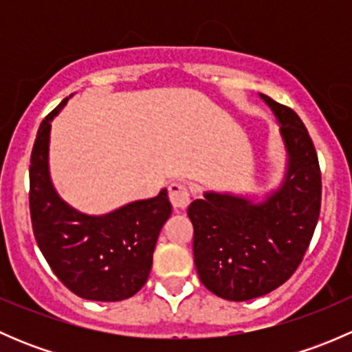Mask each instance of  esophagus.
<instances>
[{"mask_svg": "<svg viewBox=\"0 0 352 352\" xmlns=\"http://www.w3.org/2000/svg\"><path fill=\"white\" fill-rule=\"evenodd\" d=\"M168 197L170 202L175 209H184L187 208V204L190 202V192L187 189V186L184 182H172L168 186Z\"/></svg>", "mask_w": 352, "mask_h": 352, "instance_id": "34e87169", "label": "esophagus"}]
</instances>
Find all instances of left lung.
I'll return each mask as SVG.
<instances>
[{
	"instance_id": "obj_1",
	"label": "left lung",
	"mask_w": 352,
	"mask_h": 352,
	"mask_svg": "<svg viewBox=\"0 0 352 352\" xmlns=\"http://www.w3.org/2000/svg\"><path fill=\"white\" fill-rule=\"evenodd\" d=\"M258 97L271 109L285 146L281 182L261 197L206 190L187 209L199 279L230 301L254 300L286 283L320 214L322 177L307 127L291 109Z\"/></svg>"
}]
</instances>
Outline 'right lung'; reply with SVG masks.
I'll use <instances>...</instances> for the list:
<instances>
[{"label":"right lung","mask_w":352,"mask_h":352,"mask_svg":"<svg viewBox=\"0 0 352 352\" xmlns=\"http://www.w3.org/2000/svg\"><path fill=\"white\" fill-rule=\"evenodd\" d=\"M71 98V97H69ZM65 98L37 131L30 158V216L38 248L59 281L94 301H120L136 294L153 264L156 240L172 214L166 189L127 202L105 214L78 211L58 194L49 168L51 122Z\"/></svg>","instance_id":"1"}]
</instances>
